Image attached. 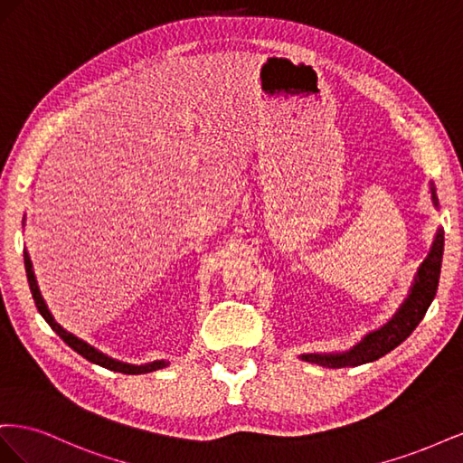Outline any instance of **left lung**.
Returning a JSON list of instances; mask_svg holds the SVG:
<instances>
[{
  "label": "left lung",
  "instance_id": "obj_1",
  "mask_svg": "<svg viewBox=\"0 0 463 463\" xmlns=\"http://www.w3.org/2000/svg\"><path fill=\"white\" fill-rule=\"evenodd\" d=\"M432 191V203L437 204V194ZM442 250H444V232L439 230L437 237H434L429 257L419 266L415 284L411 288L410 298L405 299L402 309L394 315L386 326L381 330L371 332L363 338L361 344H357L352 352L342 355H301L305 361L318 363V365L328 367H345V365H363V363L376 361L378 357L386 355L392 349L398 347L408 335L417 328L419 322L423 320L429 305L432 303L434 296H437L439 278H440V264H442Z\"/></svg>",
  "mask_w": 463,
  "mask_h": 463
}]
</instances>
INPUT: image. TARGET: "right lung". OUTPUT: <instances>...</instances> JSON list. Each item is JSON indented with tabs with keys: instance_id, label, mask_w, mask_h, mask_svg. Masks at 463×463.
I'll return each mask as SVG.
<instances>
[{
	"instance_id": "obj_1",
	"label": "right lung",
	"mask_w": 463,
	"mask_h": 463,
	"mask_svg": "<svg viewBox=\"0 0 463 463\" xmlns=\"http://www.w3.org/2000/svg\"><path fill=\"white\" fill-rule=\"evenodd\" d=\"M24 269H26V278H29V286H31L33 299H34V303H36V307H38L40 315L44 317V320L52 326V330H53L55 334H58L60 338H61L69 347H73L79 355L89 359L90 363H96V365L106 367V369H109V371H118V373H123V374L150 373V371H156V369H162V367L167 365L165 361H154V363H150V365H129V363L116 361V359H111V357L100 354V352H98V349H94V347L89 345L87 342L79 340L77 335H73L71 332L63 330V328L58 325V322L53 320V317H52V313L48 311V307H46L44 299H42V296H40V289H38V284H36L34 272H33V262H31V259H29V253H24Z\"/></svg>"
}]
</instances>
